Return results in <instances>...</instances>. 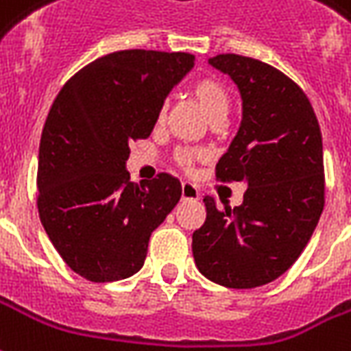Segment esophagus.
Listing matches in <instances>:
<instances>
[{
    "label": "esophagus",
    "mask_w": 351,
    "mask_h": 351,
    "mask_svg": "<svg viewBox=\"0 0 351 351\" xmlns=\"http://www.w3.org/2000/svg\"><path fill=\"white\" fill-rule=\"evenodd\" d=\"M199 197H201V193H199L195 184L182 182V199H186V201H197Z\"/></svg>",
    "instance_id": "34e87169"
}]
</instances>
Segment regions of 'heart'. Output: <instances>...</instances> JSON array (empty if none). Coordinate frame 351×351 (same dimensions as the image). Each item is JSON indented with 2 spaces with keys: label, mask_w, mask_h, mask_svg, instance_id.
Segmentation results:
<instances>
[{
  "label": "heart",
  "mask_w": 351,
  "mask_h": 351,
  "mask_svg": "<svg viewBox=\"0 0 351 351\" xmlns=\"http://www.w3.org/2000/svg\"><path fill=\"white\" fill-rule=\"evenodd\" d=\"M191 95L195 98L199 106L202 108V111L208 115V119L212 123L215 121H223L225 117L228 115V110H230V96H228V90L223 87L221 83L214 80V77H202V80H197L191 87ZM163 119V110L160 111L158 115V121ZM204 152L202 150H189L182 149L176 152V162L180 163L182 167H191L193 163L199 162L204 158Z\"/></svg>",
  "instance_id": "b5f03b06"
}]
</instances>
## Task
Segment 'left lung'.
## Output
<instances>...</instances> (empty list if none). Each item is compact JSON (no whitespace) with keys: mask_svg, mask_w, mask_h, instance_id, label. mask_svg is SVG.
Segmentation results:
<instances>
[{"mask_svg":"<svg viewBox=\"0 0 351 351\" xmlns=\"http://www.w3.org/2000/svg\"><path fill=\"white\" fill-rule=\"evenodd\" d=\"M208 63L241 96V123L215 165L219 180L247 186L240 206L204 197L206 221L193 232V258L227 288L275 281L301 255L324 210V149L305 93L258 59L221 53Z\"/></svg>","mask_w":351,"mask_h":351,"instance_id":"1","label":"left lung"}]
</instances>
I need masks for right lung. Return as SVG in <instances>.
<instances>
[{
    "label": "right lung",
    "mask_w": 351,
    "mask_h": 351,
    "mask_svg": "<svg viewBox=\"0 0 351 351\" xmlns=\"http://www.w3.org/2000/svg\"><path fill=\"white\" fill-rule=\"evenodd\" d=\"M195 57L123 50L98 57L64 83L38 149V215L66 266L93 282L137 274L150 234L182 195L160 173L130 182V141L147 139L165 98Z\"/></svg>",
    "instance_id": "right-lung-1"
}]
</instances>
